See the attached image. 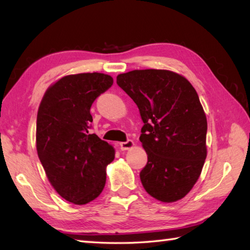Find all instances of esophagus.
I'll list each match as a JSON object with an SVG mask.
<instances>
[{
    "instance_id": "34e87169",
    "label": "esophagus",
    "mask_w": 250,
    "mask_h": 250,
    "mask_svg": "<svg viewBox=\"0 0 250 250\" xmlns=\"http://www.w3.org/2000/svg\"><path fill=\"white\" fill-rule=\"evenodd\" d=\"M133 146H134V143H133L132 140H126L125 142H120V143H119V147H120V149H121L122 151L129 150V149H131V147H132Z\"/></svg>"
}]
</instances>
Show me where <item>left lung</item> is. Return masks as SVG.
I'll return each instance as SVG.
<instances>
[{"instance_id": "1", "label": "left lung", "mask_w": 250, "mask_h": 250, "mask_svg": "<svg viewBox=\"0 0 250 250\" xmlns=\"http://www.w3.org/2000/svg\"><path fill=\"white\" fill-rule=\"evenodd\" d=\"M117 83L138 105L143 121V188L161 202L181 200L196 183L206 159L207 121L196 90L183 76L162 69L118 75Z\"/></svg>"}]
</instances>
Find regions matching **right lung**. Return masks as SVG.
Masks as SVG:
<instances>
[{
  "instance_id": "right-lung-1",
  "label": "right lung",
  "mask_w": 250,
  "mask_h": 250,
  "mask_svg": "<svg viewBox=\"0 0 250 250\" xmlns=\"http://www.w3.org/2000/svg\"><path fill=\"white\" fill-rule=\"evenodd\" d=\"M109 75L87 73L59 79L37 112L36 147L50 184L66 201L87 204L100 195L115 149L90 134V108L112 86Z\"/></svg>"
}]
</instances>
